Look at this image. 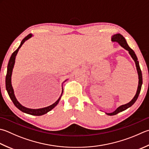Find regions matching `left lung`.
<instances>
[{
    "label": "left lung",
    "instance_id": "left-lung-1",
    "mask_svg": "<svg viewBox=\"0 0 149 149\" xmlns=\"http://www.w3.org/2000/svg\"><path fill=\"white\" fill-rule=\"evenodd\" d=\"M111 40L113 42H118L119 45H120L122 48H123L124 49H126L130 54L131 57L132 58V59L134 61L135 64H136V70L137 72H138V89H137V91L136 94L134 95V97L132 98V100H131L129 103H128L127 104H123V105L119 106L118 108H117L114 111L111 112V113H106V114L109 115V116H114L116 115L117 113L123 112L124 110H127V109H129V107H130L132 104H134L135 102L136 101L137 99H138L139 93H140L141 91V86H142V83H143V79H142V74H141V71L140 69V67H139V61H138V58H137L136 55L135 54V52H134L132 49H131L129 46L128 45V44L125 40L123 36L121 35L120 33H116L113 35L111 37Z\"/></svg>",
    "mask_w": 149,
    "mask_h": 149
}]
</instances>
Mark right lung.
<instances>
[{
    "mask_svg": "<svg viewBox=\"0 0 149 149\" xmlns=\"http://www.w3.org/2000/svg\"><path fill=\"white\" fill-rule=\"evenodd\" d=\"M32 36H33V35L31 33L26 36L24 39L22 40L21 42H20V45L19 46V48L13 52L12 55H11L10 61H9L8 62V68H7V74H6V88L8 94L9 96H10L11 100L13 101L15 106L17 109H19L20 111H22V112H24L26 113H28V114H30L33 116H42L50 111V110L53 109L55 107H56L57 104L59 103L61 96H62L63 93V84H62V93H61V95L59 97V98L58 99V100L55 101L54 104H51V105L42 108V109H29V108H26L24 106H22V104H20L18 101H17L15 95V94H14V90L13 88L12 84H11V75H12V72H13V69L15 65V58L17 56V54L18 53L19 49L20 48V47H21L23 44L24 43V42L26 41L27 40H28L29 39H30ZM67 80L68 79L65 80L64 82H65V81Z\"/></svg>",
    "mask_w": 149,
    "mask_h": 149,
    "instance_id": "1",
    "label": "right lung"
}]
</instances>
